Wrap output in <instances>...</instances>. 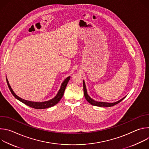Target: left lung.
Segmentation results:
<instances>
[{
    "mask_svg": "<svg viewBox=\"0 0 149 149\" xmlns=\"http://www.w3.org/2000/svg\"><path fill=\"white\" fill-rule=\"evenodd\" d=\"M83 89H84V97H85V98H86V99L87 100V101L89 103H90L91 105H95V106H98V107H112V106H114V105L117 104L118 103L121 102L123 99L125 98V97H124L121 100H119V101H118L116 102H113V103H108V102H98V101L93 100V99H91L88 96V95L87 94V92L86 84H85L84 81H83Z\"/></svg>",
    "mask_w": 149,
    "mask_h": 149,
    "instance_id": "1",
    "label": "left lung"
}]
</instances>
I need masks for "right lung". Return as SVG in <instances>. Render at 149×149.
I'll return each mask as SVG.
<instances>
[{
	"mask_svg": "<svg viewBox=\"0 0 149 149\" xmlns=\"http://www.w3.org/2000/svg\"><path fill=\"white\" fill-rule=\"evenodd\" d=\"M70 79V77H67L65 81H63L61 85V87L58 92V93L57 94V95L52 100L48 101H45V102H32V101H27L25 100H24L22 98H21L20 97H19L17 95H16L15 93L13 92V91L12 90V89L11 88L10 85L9 84V82L6 78V81H7V84L8 87L11 92V93L13 94V95L18 100H19L20 101H21L22 102L24 103L25 104L29 106V107L35 109H47V108H49L51 107H52V106L55 105V104H56L62 98L63 93H64L65 90L66 88V87L67 86V84L69 81Z\"/></svg>",
	"mask_w": 149,
	"mask_h": 149,
	"instance_id": "add662e5",
	"label": "right lung"
}]
</instances>
